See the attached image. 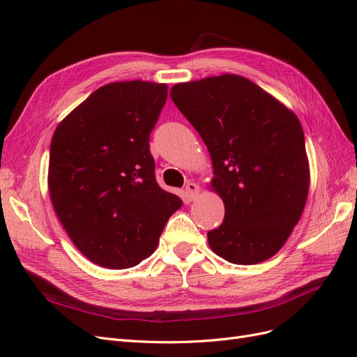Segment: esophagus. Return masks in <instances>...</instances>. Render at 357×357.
Listing matches in <instances>:
<instances>
[{
	"label": "esophagus",
	"mask_w": 357,
	"mask_h": 357,
	"mask_svg": "<svg viewBox=\"0 0 357 357\" xmlns=\"http://www.w3.org/2000/svg\"><path fill=\"white\" fill-rule=\"evenodd\" d=\"M185 190H186V195L189 197V199H193V198H195V197L198 195V193H199V186L197 185V183L188 181Z\"/></svg>",
	"instance_id": "1"
}]
</instances>
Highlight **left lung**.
Returning a JSON list of instances; mask_svg holds the SVG:
<instances>
[{
	"label": "left lung",
	"instance_id": "left-lung-1",
	"mask_svg": "<svg viewBox=\"0 0 357 357\" xmlns=\"http://www.w3.org/2000/svg\"><path fill=\"white\" fill-rule=\"evenodd\" d=\"M171 100L207 146L211 188L225 204L211 250L255 265L284 245L304 211L310 167L299 119L257 84L222 74L171 88Z\"/></svg>",
	"mask_w": 357,
	"mask_h": 357
}]
</instances>
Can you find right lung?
<instances>
[{
    "label": "right lung",
    "instance_id": "1",
    "mask_svg": "<svg viewBox=\"0 0 357 357\" xmlns=\"http://www.w3.org/2000/svg\"><path fill=\"white\" fill-rule=\"evenodd\" d=\"M167 95L164 83H109L53 134L52 205L74 245L96 265L125 269L144 261L181 207L156 183L149 146Z\"/></svg>",
    "mask_w": 357,
    "mask_h": 357
}]
</instances>
